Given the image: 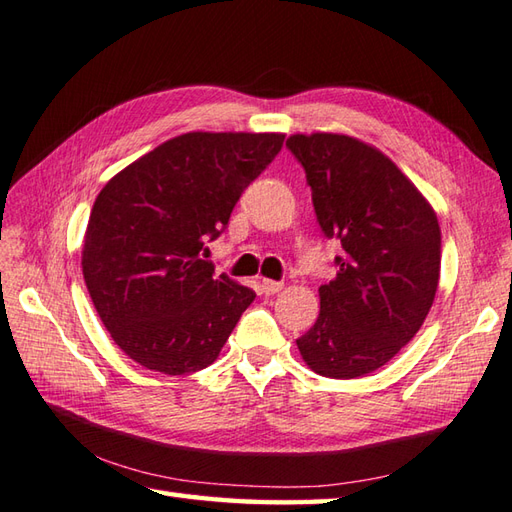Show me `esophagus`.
Returning <instances> with one entry per match:
<instances>
[{
	"mask_svg": "<svg viewBox=\"0 0 512 512\" xmlns=\"http://www.w3.org/2000/svg\"><path fill=\"white\" fill-rule=\"evenodd\" d=\"M284 288V284L281 281H273V279H262V292L264 295H277V292Z\"/></svg>",
	"mask_w": 512,
	"mask_h": 512,
	"instance_id": "1",
	"label": "esophagus"
}]
</instances>
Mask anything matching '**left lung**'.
Wrapping results in <instances>:
<instances>
[{
	"mask_svg": "<svg viewBox=\"0 0 512 512\" xmlns=\"http://www.w3.org/2000/svg\"><path fill=\"white\" fill-rule=\"evenodd\" d=\"M286 147L306 169L336 277L319 288L317 323L299 336L306 365L358 378L391 361L427 319L440 279V224L427 198L383 151L345 134H295Z\"/></svg>",
	"mask_w": 512,
	"mask_h": 512,
	"instance_id": "8db88e82",
	"label": "left lung"
}]
</instances>
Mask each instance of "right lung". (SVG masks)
I'll list each match as a JSON object with an SVG mask.
<instances>
[{"label":"right lung","instance_id":"add662e5","mask_svg":"<svg viewBox=\"0 0 512 512\" xmlns=\"http://www.w3.org/2000/svg\"><path fill=\"white\" fill-rule=\"evenodd\" d=\"M284 134L189 132L105 184L83 239V277L107 332L147 369L180 376L211 365L255 292L206 262L239 195Z\"/></svg>","mask_w":512,"mask_h":512}]
</instances>
